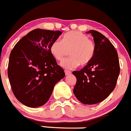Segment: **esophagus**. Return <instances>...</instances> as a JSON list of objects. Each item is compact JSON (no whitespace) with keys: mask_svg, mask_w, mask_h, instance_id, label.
<instances>
[{"mask_svg":"<svg viewBox=\"0 0 131 131\" xmlns=\"http://www.w3.org/2000/svg\"><path fill=\"white\" fill-rule=\"evenodd\" d=\"M64 72H65L66 75H69V74H71V72L68 71V70H65V71H64Z\"/></svg>","mask_w":131,"mask_h":131,"instance_id":"34e87169","label":"esophagus"}]
</instances>
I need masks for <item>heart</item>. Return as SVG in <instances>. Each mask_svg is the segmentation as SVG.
Masks as SVG:
<instances>
[{
	"instance_id": "obj_1",
	"label": "heart",
	"mask_w": 131,
	"mask_h": 131,
	"mask_svg": "<svg viewBox=\"0 0 131 131\" xmlns=\"http://www.w3.org/2000/svg\"><path fill=\"white\" fill-rule=\"evenodd\" d=\"M53 58L58 61L64 59L69 51L70 57L61 63L67 69H73L79 65L89 64L95 56L96 45L94 41L80 31H69L64 34L61 40H55L49 47Z\"/></svg>"
}]
</instances>
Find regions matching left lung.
Returning <instances> with one entry per match:
<instances>
[{
  "mask_svg": "<svg viewBox=\"0 0 131 131\" xmlns=\"http://www.w3.org/2000/svg\"><path fill=\"white\" fill-rule=\"evenodd\" d=\"M96 45L95 56L82 70L73 72L76 77L74 94L85 104L99 103L106 99L115 88L120 72L116 49L103 35L91 30Z\"/></svg>",
  "mask_w": 131,
  "mask_h": 131,
  "instance_id": "1",
  "label": "left lung"
}]
</instances>
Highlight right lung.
I'll list each match as a JSON object with an SVG mask.
<instances>
[{"label":"right lung","mask_w":131,"mask_h":131,"mask_svg":"<svg viewBox=\"0 0 131 131\" xmlns=\"http://www.w3.org/2000/svg\"><path fill=\"white\" fill-rule=\"evenodd\" d=\"M62 34L59 30L36 29L29 32L10 53L8 76L13 93L27 106L43 105L54 86L65 76L49 50Z\"/></svg>","instance_id":"add662e5"}]
</instances>
